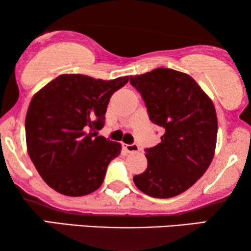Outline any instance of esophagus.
<instances>
[{
	"label": "esophagus",
	"mask_w": 251,
	"mask_h": 251,
	"mask_svg": "<svg viewBox=\"0 0 251 251\" xmlns=\"http://www.w3.org/2000/svg\"><path fill=\"white\" fill-rule=\"evenodd\" d=\"M123 149H126L129 153H136L139 151V146L137 144H122Z\"/></svg>",
	"instance_id": "34e87169"
}]
</instances>
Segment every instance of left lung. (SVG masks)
<instances>
[{
	"mask_svg": "<svg viewBox=\"0 0 251 251\" xmlns=\"http://www.w3.org/2000/svg\"><path fill=\"white\" fill-rule=\"evenodd\" d=\"M154 125L163 128L161 143L145 149L147 168L133 176L143 193L176 197L203 176L214 157L217 115L210 98L190 75L156 68L130 76Z\"/></svg>",
	"mask_w": 251,
	"mask_h": 251,
	"instance_id": "1",
	"label": "left lung"
}]
</instances>
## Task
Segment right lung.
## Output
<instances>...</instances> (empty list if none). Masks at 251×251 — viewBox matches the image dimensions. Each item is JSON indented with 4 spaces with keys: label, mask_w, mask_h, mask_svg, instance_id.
Wrapping results in <instances>:
<instances>
[{
    "label": "right lung",
    "mask_w": 251,
    "mask_h": 251,
    "mask_svg": "<svg viewBox=\"0 0 251 251\" xmlns=\"http://www.w3.org/2000/svg\"><path fill=\"white\" fill-rule=\"evenodd\" d=\"M128 81L64 74L32 98L25 120L27 150L40 176L58 193L82 197L101 186L121 144L95 131L105 125L112 95Z\"/></svg>",
    "instance_id": "1"
}]
</instances>
